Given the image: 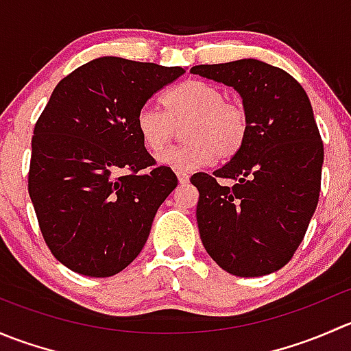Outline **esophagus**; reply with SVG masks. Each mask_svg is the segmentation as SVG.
Masks as SVG:
<instances>
[{
    "label": "esophagus",
    "mask_w": 351,
    "mask_h": 351,
    "mask_svg": "<svg viewBox=\"0 0 351 351\" xmlns=\"http://www.w3.org/2000/svg\"><path fill=\"white\" fill-rule=\"evenodd\" d=\"M176 176H178V182L183 183V185H185V183H189V180H190V175L186 171H176Z\"/></svg>",
    "instance_id": "obj_1"
}]
</instances>
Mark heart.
I'll return each mask as SVG.
<instances>
[{
  "mask_svg": "<svg viewBox=\"0 0 351 351\" xmlns=\"http://www.w3.org/2000/svg\"><path fill=\"white\" fill-rule=\"evenodd\" d=\"M165 112L146 104L134 117L136 132L147 151L161 153L186 119V143L158 156L161 165L178 171L195 168L217 158L226 161L243 149L250 134V117L241 105L228 101L217 84L186 80L162 95Z\"/></svg>",
  "mask_w": 351,
  "mask_h": 351,
  "instance_id": "1",
  "label": "heart"
}]
</instances>
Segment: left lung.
<instances>
[{"instance_id": "left-lung-1", "label": "left lung", "mask_w": 351, "mask_h": 351, "mask_svg": "<svg viewBox=\"0 0 351 351\" xmlns=\"http://www.w3.org/2000/svg\"><path fill=\"white\" fill-rule=\"evenodd\" d=\"M190 73L234 88L250 117L243 149L212 176L190 178L202 244L236 277L274 274L302 243L319 200L324 149L309 98L289 73L256 59Z\"/></svg>"}]
</instances>
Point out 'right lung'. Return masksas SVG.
Masks as SVG:
<instances>
[{
    "label": "right lung",
    "mask_w": 351,
    "mask_h": 351,
    "mask_svg": "<svg viewBox=\"0 0 351 351\" xmlns=\"http://www.w3.org/2000/svg\"><path fill=\"white\" fill-rule=\"evenodd\" d=\"M185 73L180 66L98 58L52 91L32 137L28 193L49 250L86 277L129 267L178 180L156 166L137 110Z\"/></svg>",
    "instance_id": "obj_1"
}]
</instances>
